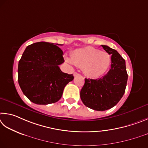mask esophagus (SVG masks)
<instances>
[{"instance_id": "1", "label": "esophagus", "mask_w": 148, "mask_h": 148, "mask_svg": "<svg viewBox=\"0 0 148 148\" xmlns=\"http://www.w3.org/2000/svg\"><path fill=\"white\" fill-rule=\"evenodd\" d=\"M73 75H74V77H76V76H78V75H79V74L78 73L75 72L74 73H73Z\"/></svg>"}]
</instances>
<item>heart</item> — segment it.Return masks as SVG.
Segmentation results:
<instances>
[{
  "label": "heart",
  "mask_w": 148,
  "mask_h": 148,
  "mask_svg": "<svg viewBox=\"0 0 148 148\" xmlns=\"http://www.w3.org/2000/svg\"><path fill=\"white\" fill-rule=\"evenodd\" d=\"M66 60L69 63L83 68L84 73L92 78L103 75L111 64L109 54L92 47L76 49L71 53V58Z\"/></svg>",
  "instance_id": "heart-1"
}]
</instances>
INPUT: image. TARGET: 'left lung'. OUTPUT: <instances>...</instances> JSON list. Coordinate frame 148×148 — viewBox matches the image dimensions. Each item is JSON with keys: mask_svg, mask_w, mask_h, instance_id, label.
<instances>
[{"mask_svg": "<svg viewBox=\"0 0 148 148\" xmlns=\"http://www.w3.org/2000/svg\"><path fill=\"white\" fill-rule=\"evenodd\" d=\"M111 55L110 69L102 78L85 79L81 99L87 107L97 111L110 109L117 104L125 91L128 75L125 61L117 51L101 45Z\"/></svg>", "mask_w": 148, "mask_h": 148, "instance_id": "1", "label": "left lung"}]
</instances>
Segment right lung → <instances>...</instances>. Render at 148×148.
<instances>
[{"instance_id":"obj_1","label":"right lung","mask_w":148,"mask_h":148,"mask_svg":"<svg viewBox=\"0 0 148 148\" xmlns=\"http://www.w3.org/2000/svg\"><path fill=\"white\" fill-rule=\"evenodd\" d=\"M48 42L27 47L18 64V82L24 95L38 105H48L60 99L65 86L74 77L62 72L63 51Z\"/></svg>"}]
</instances>
